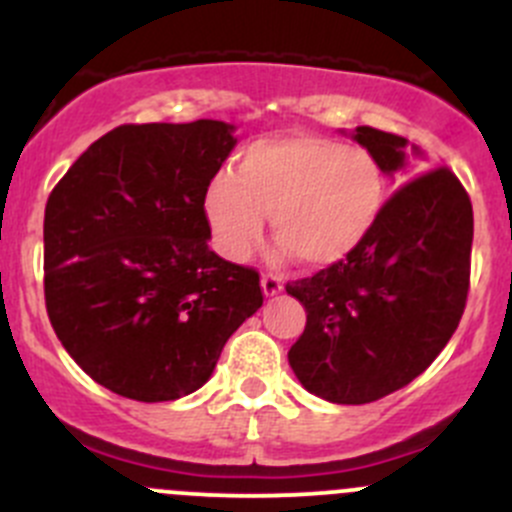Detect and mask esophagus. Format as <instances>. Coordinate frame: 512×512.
<instances>
[{"mask_svg": "<svg viewBox=\"0 0 512 512\" xmlns=\"http://www.w3.org/2000/svg\"><path fill=\"white\" fill-rule=\"evenodd\" d=\"M260 282H262V292H265L267 297L277 295V292L282 290V280L275 275V272H262Z\"/></svg>", "mask_w": 512, "mask_h": 512, "instance_id": "1", "label": "esophagus"}]
</instances>
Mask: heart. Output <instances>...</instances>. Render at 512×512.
<instances>
[{"instance_id": "obj_1", "label": "heart", "mask_w": 512, "mask_h": 512, "mask_svg": "<svg viewBox=\"0 0 512 512\" xmlns=\"http://www.w3.org/2000/svg\"><path fill=\"white\" fill-rule=\"evenodd\" d=\"M388 205V175L365 147L320 135H287L247 147L237 175L220 170L205 212L220 250L247 260L267 212L282 252L307 265H335L375 232Z\"/></svg>"}]
</instances>
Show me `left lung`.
Segmentation results:
<instances>
[{"label":"left lung","mask_w":512,"mask_h":512,"mask_svg":"<svg viewBox=\"0 0 512 512\" xmlns=\"http://www.w3.org/2000/svg\"><path fill=\"white\" fill-rule=\"evenodd\" d=\"M382 170H405L408 140L357 127ZM473 205L448 167L393 192L375 232L350 257L287 282L307 322L287 352L297 380L322 400L362 405L405 388L440 355L470 287Z\"/></svg>","instance_id":"1"}]
</instances>
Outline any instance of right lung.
Wrapping results in <instances>:
<instances>
[{
    "label": "right lung",
    "instance_id": "add662e5",
    "mask_svg": "<svg viewBox=\"0 0 512 512\" xmlns=\"http://www.w3.org/2000/svg\"><path fill=\"white\" fill-rule=\"evenodd\" d=\"M232 124H119L44 210V302L64 350L122 398L162 403L210 380L262 305L257 270L207 247L205 192Z\"/></svg>",
    "mask_w": 512,
    "mask_h": 512
}]
</instances>
